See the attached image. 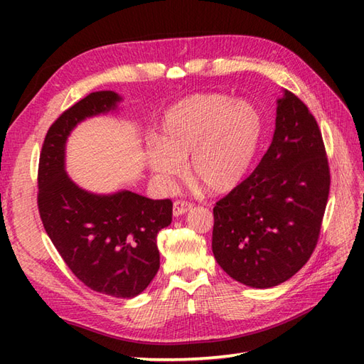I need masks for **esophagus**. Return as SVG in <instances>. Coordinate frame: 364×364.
Here are the masks:
<instances>
[{"label":"esophagus","mask_w":364,"mask_h":364,"mask_svg":"<svg viewBox=\"0 0 364 364\" xmlns=\"http://www.w3.org/2000/svg\"><path fill=\"white\" fill-rule=\"evenodd\" d=\"M191 208H192V203L183 202V200H176V202L173 203V215L175 218H178V215L186 214Z\"/></svg>","instance_id":"34e87169"}]
</instances>
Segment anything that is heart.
Masks as SVG:
<instances>
[{
    "label": "heart",
    "instance_id": "1",
    "mask_svg": "<svg viewBox=\"0 0 364 364\" xmlns=\"http://www.w3.org/2000/svg\"><path fill=\"white\" fill-rule=\"evenodd\" d=\"M159 137L146 146V161L159 180L168 184L186 172L196 181L223 194L235 189L249 172L264 134L259 109L247 100L218 92L194 94L167 107L159 122Z\"/></svg>",
    "mask_w": 364,
    "mask_h": 364
}]
</instances>
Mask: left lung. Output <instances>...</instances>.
I'll return each mask as SVG.
<instances>
[{"label": "left lung", "instance_id": "8db88e82", "mask_svg": "<svg viewBox=\"0 0 364 364\" xmlns=\"http://www.w3.org/2000/svg\"><path fill=\"white\" fill-rule=\"evenodd\" d=\"M328 191L318 122L301 100L283 90L272 144L258 167L213 210L215 261L252 288L289 280L318 244Z\"/></svg>", "mask_w": 364, "mask_h": 364}]
</instances>
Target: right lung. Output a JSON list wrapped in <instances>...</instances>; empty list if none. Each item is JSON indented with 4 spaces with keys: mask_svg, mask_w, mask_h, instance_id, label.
<instances>
[{
    "mask_svg": "<svg viewBox=\"0 0 364 364\" xmlns=\"http://www.w3.org/2000/svg\"><path fill=\"white\" fill-rule=\"evenodd\" d=\"M122 97L92 92L60 115L45 136L38 161V213L68 269L87 288L111 297L141 294L159 269L158 233L172 222V202L131 191L94 194L65 172V145L86 119L117 111Z\"/></svg>",
    "mask_w": 364,
    "mask_h": 364,
    "instance_id": "1",
    "label": "right lung"
}]
</instances>
